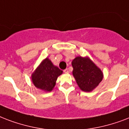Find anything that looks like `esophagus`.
I'll return each instance as SVG.
<instances>
[{
    "mask_svg": "<svg viewBox=\"0 0 129 129\" xmlns=\"http://www.w3.org/2000/svg\"><path fill=\"white\" fill-rule=\"evenodd\" d=\"M63 72H64L65 74H68L69 70L68 69H66V70H63Z\"/></svg>",
    "mask_w": 129,
    "mask_h": 129,
    "instance_id": "34e87169",
    "label": "esophagus"
}]
</instances>
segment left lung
<instances>
[{
  "instance_id": "obj_1",
  "label": "left lung",
  "mask_w": 129,
  "mask_h": 129,
  "mask_svg": "<svg viewBox=\"0 0 129 129\" xmlns=\"http://www.w3.org/2000/svg\"><path fill=\"white\" fill-rule=\"evenodd\" d=\"M72 74L79 88L91 92L103 79V73L89 57L78 56L72 61Z\"/></svg>"
}]
</instances>
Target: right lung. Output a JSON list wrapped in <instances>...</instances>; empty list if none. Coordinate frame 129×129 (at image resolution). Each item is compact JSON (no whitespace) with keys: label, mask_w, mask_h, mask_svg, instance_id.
I'll return each instance as SVG.
<instances>
[{"label":"right lung","mask_w":129,"mask_h":129,"mask_svg":"<svg viewBox=\"0 0 129 129\" xmlns=\"http://www.w3.org/2000/svg\"><path fill=\"white\" fill-rule=\"evenodd\" d=\"M63 72L53 64L49 58L43 59L31 75V80L37 88L51 92L55 86L57 77Z\"/></svg>","instance_id":"obj_1"}]
</instances>
